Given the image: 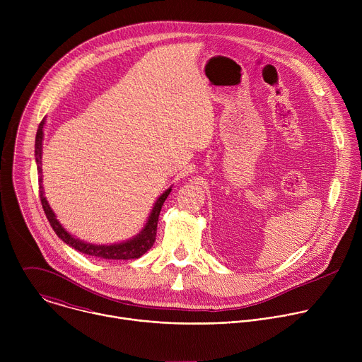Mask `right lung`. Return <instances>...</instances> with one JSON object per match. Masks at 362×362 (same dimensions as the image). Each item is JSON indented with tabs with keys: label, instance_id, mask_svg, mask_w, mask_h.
Masks as SVG:
<instances>
[{
	"label": "right lung",
	"instance_id": "add662e5",
	"mask_svg": "<svg viewBox=\"0 0 362 362\" xmlns=\"http://www.w3.org/2000/svg\"><path fill=\"white\" fill-rule=\"evenodd\" d=\"M42 126H44V120H41L38 130H37V136H35V162H37V170L40 173V179H38V185H40V200L42 204L44 214L51 225V228L54 229V232L57 233V236L64 240L67 245H70L71 247H74L76 250L90 255V256H95L100 257V259H136V257H140L141 255H144L156 240V233H158V222H159V215L162 211V206L166 200V197L169 196L172 189H168L159 199L158 202L154 203V208L148 216V221L144 226V229L141 230V233L139 236H136L132 240H127L124 243H117V245H110V246H100V245H91V243H86L81 242L76 238H73L70 233H67L64 230V228L59 223V221L54 216V212L51 211V208L48 206L44 193H42V186H41V147H42Z\"/></svg>",
	"mask_w": 362,
	"mask_h": 362
}]
</instances>
